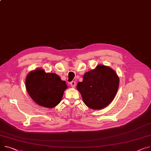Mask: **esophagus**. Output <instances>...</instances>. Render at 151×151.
<instances>
[{"instance_id":"esophagus-1","label":"esophagus","mask_w":151,"mask_h":151,"mask_svg":"<svg viewBox=\"0 0 151 151\" xmlns=\"http://www.w3.org/2000/svg\"><path fill=\"white\" fill-rule=\"evenodd\" d=\"M70 86H71L73 88H74L76 86V82L75 81H72V82H70Z\"/></svg>"}]
</instances>
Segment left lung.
<instances>
[{"instance_id":"1","label":"left lung","mask_w":151,"mask_h":151,"mask_svg":"<svg viewBox=\"0 0 151 151\" xmlns=\"http://www.w3.org/2000/svg\"><path fill=\"white\" fill-rule=\"evenodd\" d=\"M119 83V77L114 70L99 64L84 75L83 81L77 84L76 88L88 107L100 110L113 101Z\"/></svg>"}]
</instances>
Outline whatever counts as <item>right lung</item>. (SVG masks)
I'll return each instance as SVG.
<instances>
[{
	"label": "right lung",
	"instance_id": "1",
	"mask_svg": "<svg viewBox=\"0 0 151 151\" xmlns=\"http://www.w3.org/2000/svg\"><path fill=\"white\" fill-rule=\"evenodd\" d=\"M25 87L29 96L39 106L53 108L63 98L67 88L64 81L57 74L46 73L44 69L37 68L27 75Z\"/></svg>",
	"mask_w": 151,
	"mask_h": 151
}]
</instances>
